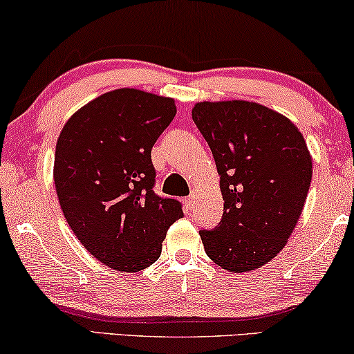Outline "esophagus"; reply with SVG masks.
Segmentation results:
<instances>
[{"label": "esophagus", "mask_w": 354, "mask_h": 354, "mask_svg": "<svg viewBox=\"0 0 354 354\" xmlns=\"http://www.w3.org/2000/svg\"><path fill=\"white\" fill-rule=\"evenodd\" d=\"M194 201H196V196H194V194H191V196L184 198V203H186L187 210H192V208H194Z\"/></svg>", "instance_id": "34e87169"}]
</instances>
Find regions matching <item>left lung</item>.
Instances as JSON below:
<instances>
[{
	"label": "left lung",
	"mask_w": 354,
	"mask_h": 354,
	"mask_svg": "<svg viewBox=\"0 0 354 354\" xmlns=\"http://www.w3.org/2000/svg\"><path fill=\"white\" fill-rule=\"evenodd\" d=\"M192 120L220 173L225 208L201 229L210 260L231 272L252 271L286 245L305 205L313 163L293 123L257 102H198Z\"/></svg>",
	"instance_id": "obj_1"
}]
</instances>
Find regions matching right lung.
Wrapping results in <instances>:
<instances>
[{
    "label": "right lung",
    "instance_id": "right-lung-1",
    "mask_svg": "<svg viewBox=\"0 0 354 354\" xmlns=\"http://www.w3.org/2000/svg\"><path fill=\"white\" fill-rule=\"evenodd\" d=\"M175 115L170 97L115 89L73 113L57 139L54 184L64 216L84 248L117 271L156 263L183 216L181 202L153 192L151 158Z\"/></svg>",
    "mask_w": 354,
    "mask_h": 354
}]
</instances>
